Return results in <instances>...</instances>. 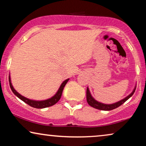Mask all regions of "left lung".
<instances>
[{
	"instance_id": "obj_1",
	"label": "left lung",
	"mask_w": 146,
	"mask_h": 146,
	"mask_svg": "<svg viewBox=\"0 0 146 146\" xmlns=\"http://www.w3.org/2000/svg\"><path fill=\"white\" fill-rule=\"evenodd\" d=\"M135 88H136V87H135V88L133 89L132 92H131L129 96H127L126 98H125L124 99L121 100L117 102L116 103L112 104H104L99 102L96 100L94 98H93L92 96L90 94V92L88 88H87V90H86L87 102L90 106L94 108L100 110H106V111L112 110L117 108L120 106L121 104H123L125 101H127V100H128L129 98L133 94V93L135 92Z\"/></svg>"
}]
</instances>
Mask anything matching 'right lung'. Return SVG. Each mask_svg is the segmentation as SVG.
Listing matches in <instances>:
<instances>
[{
	"mask_svg": "<svg viewBox=\"0 0 146 146\" xmlns=\"http://www.w3.org/2000/svg\"><path fill=\"white\" fill-rule=\"evenodd\" d=\"M9 84H10V87L13 91V92L17 96L18 98H19L21 100H23V102H25L26 104H27L28 105L31 106V107L35 108H47V107H50L54 105L55 104H56L60 100V98L62 96V91L64 88L65 85L66 84V83L68 82V81L69 80V79H67L64 80L62 84L58 90L57 93L53 97H52L51 98L46 100H42V101H35V100H29L27 98L23 96H21L20 94L17 92V91L15 90V88H14L13 85H12L11 82V78H10V76L9 77Z\"/></svg>",
	"mask_w": 146,
	"mask_h": 146,
	"instance_id": "add662e5",
	"label": "right lung"
}]
</instances>
